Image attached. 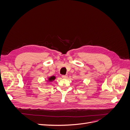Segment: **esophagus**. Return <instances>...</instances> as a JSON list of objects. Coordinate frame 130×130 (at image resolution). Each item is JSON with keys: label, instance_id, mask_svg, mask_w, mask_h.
<instances>
[{"label": "esophagus", "instance_id": "esophagus-1", "mask_svg": "<svg viewBox=\"0 0 130 130\" xmlns=\"http://www.w3.org/2000/svg\"><path fill=\"white\" fill-rule=\"evenodd\" d=\"M62 77L63 78H67L68 77V76L67 75H63L62 76Z\"/></svg>", "mask_w": 130, "mask_h": 130}]
</instances>
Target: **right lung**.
<instances>
[{"label": "right lung", "instance_id": "add662e5", "mask_svg": "<svg viewBox=\"0 0 130 130\" xmlns=\"http://www.w3.org/2000/svg\"><path fill=\"white\" fill-rule=\"evenodd\" d=\"M55 79V77L54 76H52V77H50L49 78V81H52L54 80Z\"/></svg>", "mask_w": 130, "mask_h": 130}]
</instances>
